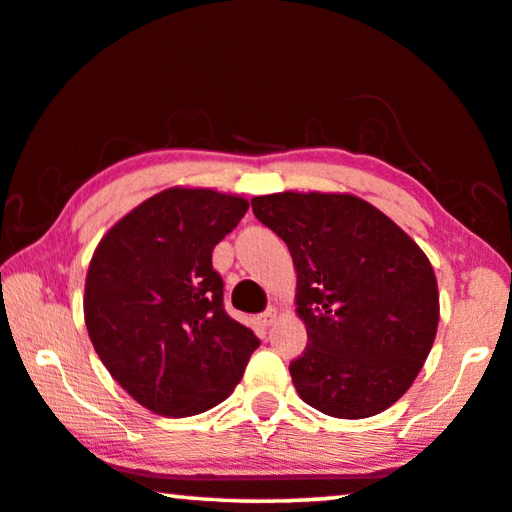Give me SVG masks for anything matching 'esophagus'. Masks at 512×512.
Returning <instances> with one entry per match:
<instances>
[{"instance_id": "obj_1", "label": "esophagus", "mask_w": 512, "mask_h": 512, "mask_svg": "<svg viewBox=\"0 0 512 512\" xmlns=\"http://www.w3.org/2000/svg\"><path fill=\"white\" fill-rule=\"evenodd\" d=\"M275 319H278V310H275V307H271V310H266L264 314H259L257 321H259V326L269 328V326H273Z\"/></svg>"}]
</instances>
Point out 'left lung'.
Masks as SVG:
<instances>
[{
	"label": "left lung",
	"mask_w": 512,
	"mask_h": 512,
	"mask_svg": "<svg viewBox=\"0 0 512 512\" xmlns=\"http://www.w3.org/2000/svg\"><path fill=\"white\" fill-rule=\"evenodd\" d=\"M287 243L307 346L289 364L300 399L364 419L415 383L440 323L428 257L392 218L351 193L282 191L250 200Z\"/></svg>",
	"instance_id": "obj_1"
}]
</instances>
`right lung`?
<instances>
[{"label": "right lung", "mask_w": 512, "mask_h": 512, "mask_svg": "<svg viewBox=\"0 0 512 512\" xmlns=\"http://www.w3.org/2000/svg\"><path fill=\"white\" fill-rule=\"evenodd\" d=\"M248 200L170 186L125 214L97 243L84 321L113 380L154 415L191 417L234 392L259 346L223 310L212 250Z\"/></svg>", "instance_id": "right-lung-1"}]
</instances>
